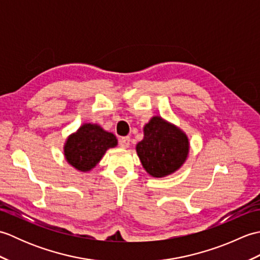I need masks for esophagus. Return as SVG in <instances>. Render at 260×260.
Here are the masks:
<instances>
[{"instance_id": "esophagus-1", "label": "esophagus", "mask_w": 260, "mask_h": 260, "mask_svg": "<svg viewBox=\"0 0 260 260\" xmlns=\"http://www.w3.org/2000/svg\"><path fill=\"white\" fill-rule=\"evenodd\" d=\"M129 142H131V139L128 136L121 137V139L119 140V146L123 147V148H127L129 146Z\"/></svg>"}]
</instances>
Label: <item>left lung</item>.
<instances>
[{
	"label": "left lung",
	"mask_w": 260,
	"mask_h": 260,
	"mask_svg": "<svg viewBox=\"0 0 260 260\" xmlns=\"http://www.w3.org/2000/svg\"><path fill=\"white\" fill-rule=\"evenodd\" d=\"M136 151L146 172L162 178L184 163L189 141L179 128L156 116L145 125L144 139L137 144Z\"/></svg>",
	"instance_id": "left-lung-1"
}]
</instances>
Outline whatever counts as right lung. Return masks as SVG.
Wrapping results in <instances>:
<instances>
[{
    "mask_svg": "<svg viewBox=\"0 0 260 260\" xmlns=\"http://www.w3.org/2000/svg\"><path fill=\"white\" fill-rule=\"evenodd\" d=\"M117 145L114 134L102 127L85 124L77 133L68 137L64 145V155L69 164L79 171H89L101 161L109 147Z\"/></svg>",
    "mask_w": 260,
    "mask_h": 260,
    "instance_id": "right-lung-1",
    "label": "right lung"
}]
</instances>
